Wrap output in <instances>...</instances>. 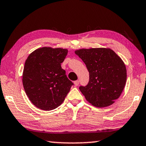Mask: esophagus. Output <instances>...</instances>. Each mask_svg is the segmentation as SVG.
Listing matches in <instances>:
<instances>
[{"instance_id": "obj_1", "label": "esophagus", "mask_w": 146, "mask_h": 146, "mask_svg": "<svg viewBox=\"0 0 146 146\" xmlns=\"http://www.w3.org/2000/svg\"><path fill=\"white\" fill-rule=\"evenodd\" d=\"M74 85H75V86H78V85H79V80H76V81H75L74 82Z\"/></svg>"}]
</instances>
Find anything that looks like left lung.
<instances>
[{
    "mask_svg": "<svg viewBox=\"0 0 146 146\" xmlns=\"http://www.w3.org/2000/svg\"><path fill=\"white\" fill-rule=\"evenodd\" d=\"M75 53L85 63L90 74L88 84L80 90L86 100L97 107L109 106L119 98L126 81L123 61L113 50L82 48Z\"/></svg>",
    "mask_w": 146,
    "mask_h": 146,
    "instance_id": "obj_1",
    "label": "left lung"
}]
</instances>
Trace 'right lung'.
Segmentation results:
<instances>
[{
	"label": "right lung",
	"instance_id": "add662e5",
	"mask_svg": "<svg viewBox=\"0 0 146 146\" xmlns=\"http://www.w3.org/2000/svg\"><path fill=\"white\" fill-rule=\"evenodd\" d=\"M68 50L42 47L29 54L23 71V86L31 102L50 111L62 104L73 82L61 67Z\"/></svg>",
	"mask_w": 146,
	"mask_h": 146
}]
</instances>
